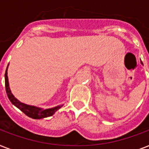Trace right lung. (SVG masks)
<instances>
[{
    "label": "right lung",
    "mask_w": 149,
    "mask_h": 149,
    "mask_svg": "<svg viewBox=\"0 0 149 149\" xmlns=\"http://www.w3.org/2000/svg\"><path fill=\"white\" fill-rule=\"evenodd\" d=\"M7 70H8V67H7L5 71V89L7 95H8V98L10 100V101L12 103V104H14L15 107H17V108L21 110L28 117L33 118V119H41V118L50 117V116L53 115L54 113H56V111H58V109L63 106V105H61V106H57L56 107H53V108L43 110V109L36 107L30 106V105H27L25 104L21 103L19 100H17L14 97V95L10 92V90L9 88V84H8V72H7Z\"/></svg>",
    "instance_id": "right-lung-1"
}]
</instances>
